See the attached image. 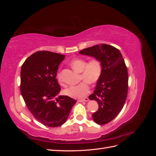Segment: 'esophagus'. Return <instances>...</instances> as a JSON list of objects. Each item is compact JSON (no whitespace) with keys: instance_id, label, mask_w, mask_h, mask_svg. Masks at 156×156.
I'll return each mask as SVG.
<instances>
[{"instance_id":"obj_1","label":"esophagus","mask_w":156,"mask_h":156,"mask_svg":"<svg viewBox=\"0 0 156 156\" xmlns=\"http://www.w3.org/2000/svg\"><path fill=\"white\" fill-rule=\"evenodd\" d=\"M89 99L88 98H85L84 99H80V100H78L79 102H83V101H88Z\"/></svg>"}]
</instances>
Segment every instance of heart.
Segmentation results:
<instances>
[{"label": "heart", "instance_id": "b5f03b06", "mask_svg": "<svg viewBox=\"0 0 156 156\" xmlns=\"http://www.w3.org/2000/svg\"><path fill=\"white\" fill-rule=\"evenodd\" d=\"M70 65L76 72L81 73V79L83 81L77 85L71 86L64 90L65 95L75 99L83 98L85 96L88 90L89 84H95L100 80L102 72L103 66L101 61L98 58H92L88 62L81 58L73 59L70 62ZM57 79L60 83H62L60 72L57 73Z\"/></svg>", "mask_w": 156, "mask_h": 156}]
</instances>
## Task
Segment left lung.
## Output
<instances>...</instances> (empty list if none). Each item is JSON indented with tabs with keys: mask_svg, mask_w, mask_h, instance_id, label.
I'll return each instance as SVG.
<instances>
[{
	"mask_svg": "<svg viewBox=\"0 0 156 156\" xmlns=\"http://www.w3.org/2000/svg\"><path fill=\"white\" fill-rule=\"evenodd\" d=\"M100 60L103 72L97 82L90 100L98 103V110L92 114L98 124H105L119 114L124 107L128 90V74L120 51L107 44L94 45L79 52Z\"/></svg>",
	"mask_w": 156,
	"mask_h": 156,
	"instance_id": "left-lung-1",
	"label": "left lung"
}]
</instances>
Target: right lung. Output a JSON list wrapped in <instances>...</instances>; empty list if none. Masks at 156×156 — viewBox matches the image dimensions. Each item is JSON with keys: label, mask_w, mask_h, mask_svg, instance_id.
I'll return each mask as SVG.
<instances>
[{"label": "right lung", "mask_w": 156, "mask_h": 156, "mask_svg": "<svg viewBox=\"0 0 156 156\" xmlns=\"http://www.w3.org/2000/svg\"><path fill=\"white\" fill-rule=\"evenodd\" d=\"M65 55L37 51L27 58L21 69V93L35 119L48 127H58L66 121L76 100L58 96L60 87L56 73Z\"/></svg>", "instance_id": "right-lung-1"}]
</instances>
